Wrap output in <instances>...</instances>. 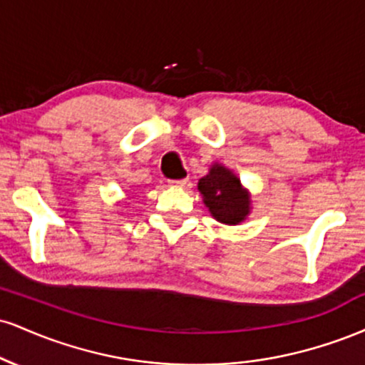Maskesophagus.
Returning a JSON list of instances; mask_svg holds the SVG:
<instances>
[{"label":"esophagus","mask_w":365,"mask_h":365,"mask_svg":"<svg viewBox=\"0 0 365 365\" xmlns=\"http://www.w3.org/2000/svg\"><path fill=\"white\" fill-rule=\"evenodd\" d=\"M187 183H188L187 178H183V180H170V185L171 187H185Z\"/></svg>","instance_id":"1"}]
</instances>
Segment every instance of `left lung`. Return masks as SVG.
<instances>
[{
	"label": "left lung",
	"mask_w": 365,
	"mask_h": 365,
	"mask_svg": "<svg viewBox=\"0 0 365 365\" xmlns=\"http://www.w3.org/2000/svg\"><path fill=\"white\" fill-rule=\"evenodd\" d=\"M202 202L216 221L223 225H240L252 209L250 192L242 185L240 178L221 163H212L209 173L197 183Z\"/></svg>",
	"instance_id": "1"
}]
</instances>
